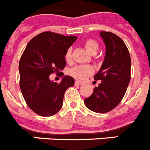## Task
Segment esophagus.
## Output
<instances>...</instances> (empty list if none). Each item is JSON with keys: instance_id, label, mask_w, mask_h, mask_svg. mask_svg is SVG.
Returning <instances> with one entry per match:
<instances>
[{"instance_id": "esophagus-1", "label": "esophagus", "mask_w": 150, "mask_h": 150, "mask_svg": "<svg viewBox=\"0 0 150 150\" xmlns=\"http://www.w3.org/2000/svg\"><path fill=\"white\" fill-rule=\"evenodd\" d=\"M81 85H83V83H80V82L75 81V86H81Z\"/></svg>"}]
</instances>
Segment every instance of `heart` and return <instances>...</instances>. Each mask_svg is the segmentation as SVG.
<instances>
[{
	"label": "heart",
	"instance_id": "heart-1",
	"mask_svg": "<svg viewBox=\"0 0 150 150\" xmlns=\"http://www.w3.org/2000/svg\"><path fill=\"white\" fill-rule=\"evenodd\" d=\"M84 47L88 52L91 55H95L98 50L99 46L95 40L88 39L84 42ZM64 59L67 62H71L72 61V49H67L64 55ZM93 67L90 65H77L70 69L69 74L77 80L83 81L93 74Z\"/></svg>",
	"mask_w": 150,
	"mask_h": 150
}]
</instances>
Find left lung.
Returning <instances> with one entry per match:
<instances>
[{
  "mask_svg": "<svg viewBox=\"0 0 150 150\" xmlns=\"http://www.w3.org/2000/svg\"><path fill=\"white\" fill-rule=\"evenodd\" d=\"M106 54L95 80H101L91 95L84 100L87 108L98 113L112 110L120 104L131 79V57L124 41L116 34L101 31Z\"/></svg>",
  "mask_w": 150,
  "mask_h": 150,
  "instance_id": "left-lung-1",
  "label": "left lung"
}]
</instances>
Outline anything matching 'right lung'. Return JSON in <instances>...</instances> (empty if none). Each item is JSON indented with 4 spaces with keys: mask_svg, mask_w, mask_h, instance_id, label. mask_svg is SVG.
Instances as JSON below:
<instances>
[{
    "mask_svg": "<svg viewBox=\"0 0 150 150\" xmlns=\"http://www.w3.org/2000/svg\"><path fill=\"white\" fill-rule=\"evenodd\" d=\"M76 36L45 31L30 40L21 56L19 86L31 110L41 116H53L62 107L64 92L74 85V79L63 76L61 83L51 81L50 74H59L66 66L64 55L76 40Z\"/></svg>",
    "mask_w": 150,
    "mask_h": 150,
    "instance_id": "obj_1",
    "label": "right lung"
}]
</instances>
